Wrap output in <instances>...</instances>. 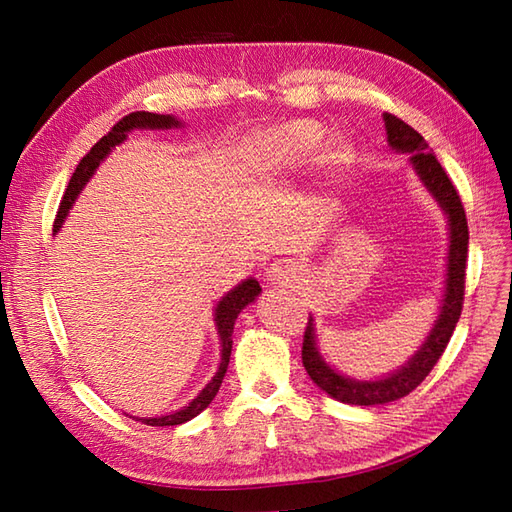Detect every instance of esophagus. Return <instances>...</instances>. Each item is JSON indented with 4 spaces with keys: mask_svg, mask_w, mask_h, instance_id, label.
<instances>
[{
    "mask_svg": "<svg viewBox=\"0 0 512 512\" xmlns=\"http://www.w3.org/2000/svg\"><path fill=\"white\" fill-rule=\"evenodd\" d=\"M268 281L277 286H292L297 281V268H292L288 262H277L268 270Z\"/></svg>",
    "mask_w": 512,
    "mask_h": 512,
    "instance_id": "esophagus-1",
    "label": "esophagus"
}]
</instances>
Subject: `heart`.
<instances>
[{
    "label": "heart",
    "instance_id": "obj_1",
    "mask_svg": "<svg viewBox=\"0 0 512 512\" xmlns=\"http://www.w3.org/2000/svg\"><path fill=\"white\" fill-rule=\"evenodd\" d=\"M319 138V127L310 123H292L268 129V132L257 134L248 143V165L257 173H277L310 154V149L319 143Z\"/></svg>",
    "mask_w": 512,
    "mask_h": 512
}]
</instances>
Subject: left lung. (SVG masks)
Here are the masks:
<instances>
[{"instance_id": "left-lung-1", "label": "left lung", "mask_w": 512, "mask_h": 512, "mask_svg": "<svg viewBox=\"0 0 512 512\" xmlns=\"http://www.w3.org/2000/svg\"><path fill=\"white\" fill-rule=\"evenodd\" d=\"M387 140L391 149L400 154H409L413 169L422 180L427 191L442 206V211L449 217V255H447V281H444V295L440 314L427 339L420 345V350L409 361L396 369L394 374H387L378 380H354L341 376L323 361L314 341V319H308L306 334H303L301 358L308 376L317 383L325 394L334 400L347 402V405H385V402L405 398L411 394L429 372L440 361L449 345L451 334L455 330L462 314L464 303V279H466V257H469V224L458 191L449 180L447 171L442 169L438 158L431 154L427 140L416 129L400 121L394 114H383Z\"/></svg>"}]
</instances>
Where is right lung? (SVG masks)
Instances as JSON below:
<instances>
[{
	"instance_id": "obj_1",
	"label": "right lung",
	"mask_w": 512,
	"mask_h": 512,
	"mask_svg": "<svg viewBox=\"0 0 512 512\" xmlns=\"http://www.w3.org/2000/svg\"><path fill=\"white\" fill-rule=\"evenodd\" d=\"M182 123L178 118H173L169 114H154V112H132L127 114L125 118H121L110 132H107L99 143H96L88 154L83 156V160L76 165L68 189L63 193V200L61 206L57 211V220H54L52 226V233H57L59 228L63 226L65 217H68V211L72 209V204L76 200V195L83 191L85 184L92 178V173L96 171V167L101 165L103 158L110 154V151L121 145L123 140L127 138V134L132 132V129H171V127H180ZM262 288H259L257 279H244L242 284H237L231 292H226V295L217 301L215 306V325H217V334H220V341H222V361L220 367H217L215 376L209 380V385H206L198 396H195L187 407H182L178 411L169 413V416H158V418H136L140 422L149 424V427H173V424H182L191 418L198 416L200 411H204L206 407L211 405V400L215 398L217 389H220L224 374H226V367L228 361H231V347H233V328H235V319L237 314L242 312L248 303H253Z\"/></svg>"
}]
</instances>
